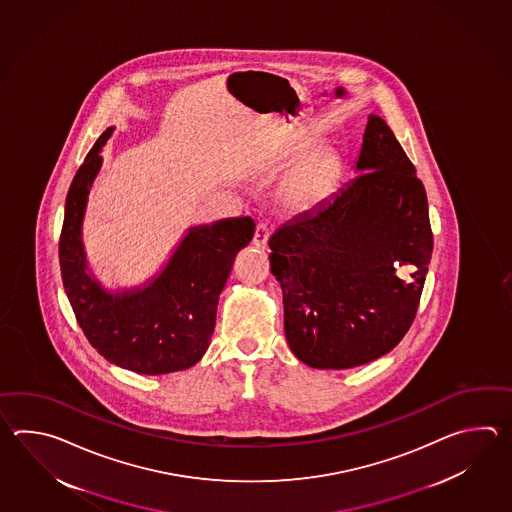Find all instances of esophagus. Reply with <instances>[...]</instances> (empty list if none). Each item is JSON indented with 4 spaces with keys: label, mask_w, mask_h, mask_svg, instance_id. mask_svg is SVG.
Listing matches in <instances>:
<instances>
[{
    "label": "esophagus",
    "mask_w": 512,
    "mask_h": 512,
    "mask_svg": "<svg viewBox=\"0 0 512 512\" xmlns=\"http://www.w3.org/2000/svg\"><path fill=\"white\" fill-rule=\"evenodd\" d=\"M267 240H269V223L261 219V221L256 223V230H254V238H252V243H254L256 247L263 249V247L267 245Z\"/></svg>",
    "instance_id": "obj_1"
}]
</instances>
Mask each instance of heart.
<instances>
[{"label": "heart", "mask_w": 512, "mask_h": 512, "mask_svg": "<svg viewBox=\"0 0 512 512\" xmlns=\"http://www.w3.org/2000/svg\"><path fill=\"white\" fill-rule=\"evenodd\" d=\"M307 146L298 148L296 155L304 153ZM340 183V159L329 148H318L305 155L285 177L280 197L285 208L298 214H309L324 207L337 192Z\"/></svg>", "instance_id": "obj_1"}]
</instances>
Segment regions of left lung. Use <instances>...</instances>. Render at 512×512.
Masks as SVG:
<instances>
[{"label":"left lung","mask_w":512,"mask_h":512,"mask_svg":"<svg viewBox=\"0 0 512 512\" xmlns=\"http://www.w3.org/2000/svg\"><path fill=\"white\" fill-rule=\"evenodd\" d=\"M357 168L362 174L324 207L269 240L285 337L320 370L355 368L403 340L434 249L425 186L381 117L368 120Z\"/></svg>","instance_id":"1"}]
</instances>
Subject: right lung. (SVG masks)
<instances>
[{
	"label": "right lung",
	"mask_w": 512,
	"mask_h": 512,
	"mask_svg": "<svg viewBox=\"0 0 512 512\" xmlns=\"http://www.w3.org/2000/svg\"><path fill=\"white\" fill-rule=\"evenodd\" d=\"M111 131L98 137L67 192L58 243L64 289L78 326L104 359L142 375L186 370L207 351L219 294L256 225L251 218H234L192 229L161 276L144 291L104 293L86 272L80 227L89 186L102 163L98 152Z\"/></svg>",
	"instance_id": "add662e5"
}]
</instances>
